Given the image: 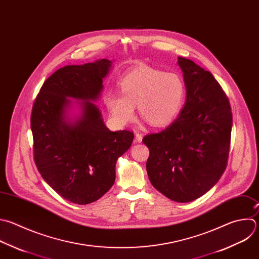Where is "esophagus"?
Masks as SVG:
<instances>
[{
  "instance_id": "34e87169",
  "label": "esophagus",
  "mask_w": 259,
  "mask_h": 259,
  "mask_svg": "<svg viewBox=\"0 0 259 259\" xmlns=\"http://www.w3.org/2000/svg\"><path fill=\"white\" fill-rule=\"evenodd\" d=\"M142 135L140 134V133H136L135 134V140H136V142H138V143H140L141 141H142Z\"/></svg>"
}]
</instances>
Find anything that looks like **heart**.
I'll list each match as a JSON object with an SVG mask.
<instances>
[{
    "mask_svg": "<svg viewBox=\"0 0 259 259\" xmlns=\"http://www.w3.org/2000/svg\"><path fill=\"white\" fill-rule=\"evenodd\" d=\"M120 93L108 92L105 103L120 125L133 120L135 106L150 125L169 124L179 114L185 98V84L174 72L140 66L119 80Z\"/></svg>",
    "mask_w": 259,
    "mask_h": 259,
    "instance_id": "obj_1",
    "label": "heart"
}]
</instances>
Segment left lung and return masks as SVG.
<instances>
[{"instance_id":"1","label":"left lung","mask_w":259,"mask_h":259,"mask_svg":"<svg viewBox=\"0 0 259 259\" xmlns=\"http://www.w3.org/2000/svg\"><path fill=\"white\" fill-rule=\"evenodd\" d=\"M186 102L179 117L158 133L146 135V170L152 186L176 202L205 194L227 166L232 112L229 100L209 71L179 57Z\"/></svg>"}]
</instances>
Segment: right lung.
Masks as SVG:
<instances>
[{
    "label": "right lung",
    "instance_id": "1",
    "mask_svg": "<svg viewBox=\"0 0 259 259\" xmlns=\"http://www.w3.org/2000/svg\"><path fill=\"white\" fill-rule=\"evenodd\" d=\"M111 67L112 61L102 59L57 70L44 82L32 107L36 167L59 195L76 204L92 203L111 189L117 159L134 138L131 131L108 129L94 103L101 97ZM73 103L80 113L69 117Z\"/></svg>",
    "mask_w": 259,
    "mask_h": 259
}]
</instances>
